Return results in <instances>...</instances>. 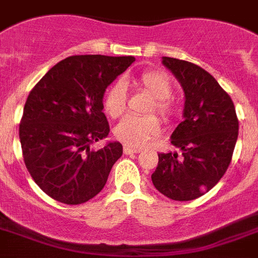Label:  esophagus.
<instances>
[{
	"label": "esophagus",
	"instance_id": "obj_1",
	"mask_svg": "<svg viewBox=\"0 0 258 258\" xmlns=\"http://www.w3.org/2000/svg\"><path fill=\"white\" fill-rule=\"evenodd\" d=\"M123 152H124L126 154H132V153H138V152H140V149H138V148L128 147V145H124V148H123Z\"/></svg>",
	"mask_w": 258,
	"mask_h": 258
}]
</instances>
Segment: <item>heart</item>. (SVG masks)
Segmentation results:
<instances>
[{
    "label": "heart",
    "instance_id": "b5f03b06",
    "mask_svg": "<svg viewBox=\"0 0 258 258\" xmlns=\"http://www.w3.org/2000/svg\"><path fill=\"white\" fill-rule=\"evenodd\" d=\"M138 84L154 98L152 110H156L163 119H169L174 114V106L170 102L172 84L167 75L160 71H145L138 78ZM127 95L123 83L116 82L107 88L104 97V109L113 118H118L126 110ZM160 131V122L156 116L127 115L116 127L114 134L118 140L132 147H142Z\"/></svg>",
    "mask_w": 258,
    "mask_h": 258
}]
</instances>
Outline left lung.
<instances>
[{"mask_svg":"<svg viewBox=\"0 0 258 258\" xmlns=\"http://www.w3.org/2000/svg\"><path fill=\"white\" fill-rule=\"evenodd\" d=\"M184 92L183 122L171 134L182 151L160 153L152 182L175 201H189L210 191L225 175L237 140L239 120L231 97L212 75L191 62L162 57Z\"/></svg>","mask_w":258,"mask_h":258,"instance_id":"left-lung-1","label":"left lung"}]
</instances>
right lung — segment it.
<instances>
[{"label": "right lung", "mask_w": 258, "mask_h": 258, "mask_svg": "<svg viewBox=\"0 0 258 258\" xmlns=\"http://www.w3.org/2000/svg\"><path fill=\"white\" fill-rule=\"evenodd\" d=\"M134 61L131 55L67 57L30 92L19 124L23 160L36 184L51 199L78 205L106 184L122 144L109 142L98 151L89 147L109 135L104 93Z\"/></svg>", "instance_id": "right-lung-1"}]
</instances>
